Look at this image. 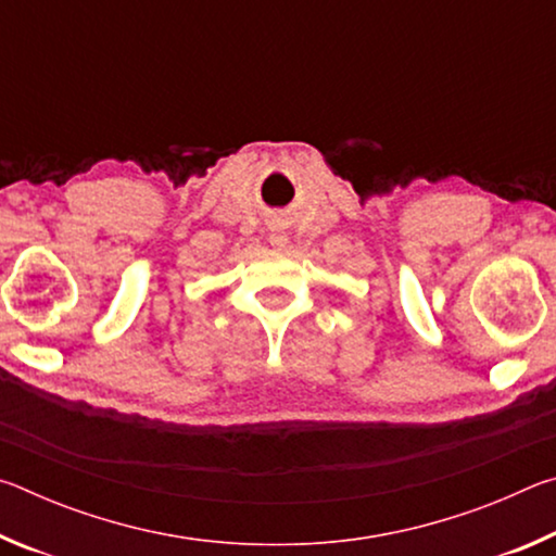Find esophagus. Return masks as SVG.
Masks as SVG:
<instances>
[{
	"label": "esophagus",
	"instance_id": "esophagus-1",
	"mask_svg": "<svg viewBox=\"0 0 556 556\" xmlns=\"http://www.w3.org/2000/svg\"><path fill=\"white\" fill-rule=\"evenodd\" d=\"M287 240H289V238H287V235H285V232H281V230H275V232H271V235H269V242H271V244H275V248H279V250H281V248H285V244H287Z\"/></svg>",
	"mask_w": 556,
	"mask_h": 556
}]
</instances>
